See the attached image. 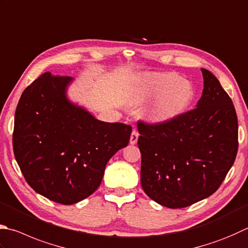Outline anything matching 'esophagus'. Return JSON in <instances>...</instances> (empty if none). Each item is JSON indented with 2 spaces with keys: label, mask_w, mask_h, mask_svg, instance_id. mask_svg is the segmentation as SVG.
I'll return each instance as SVG.
<instances>
[{
  "label": "esophagus",
  "mask_w": 248,
  "mask_h": 248,
  "mask_svg": "<svg viewBox=\"0 0 248 248\" xmlns=\"http://www.w3.org/2000/svg\"><path fill=\"white\" fill-rule=\"evenodd\" d=\"M139 137V134L136 129H134L132 132V135H130V138H129V143L130 144H136L137 143V140Z\"/></svg>",
  "instance_id": "1"
}]
</instances>
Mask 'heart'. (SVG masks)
Segmentation results:
<instances>
[{
	"label": "heart",
	"mask_w": 248,
	"mask_h": 248,
	"mask_svg": "<svg viewBox=\"0 0 248 248\" xmlns=\"http://www.w3.org/2000/svg\"><path fill=\"white\" fill-rule=\"evenodd\" d=\"M154 97L143 118L151 124L170 122L184 112L194 97L192 84L174 72H147L133 82L128 102L138 106Z\"/></svg>",
	"instance_id": "1"
}]
</instances>
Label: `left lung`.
I'll list each match as a JSON object with an SVG mask.
<instances>
[{
	"mask_svg": "<svg viewBox=\"0 0 248 248\" xmlns=\"http://www.w3.org/2000/svg\"><path fill=\"white\" fill-rule=\"evenodd\" d=\"M204 78L197 108L164 124L138 122L144 192L168 208H182L216 192L239 148L237 116L217 78Z\"/></svg>",
	"mask_w": 248,
	"mask_h": 248,
	"instance_id": "8db88e82",
	"label": "left lung"
}]
</instances>
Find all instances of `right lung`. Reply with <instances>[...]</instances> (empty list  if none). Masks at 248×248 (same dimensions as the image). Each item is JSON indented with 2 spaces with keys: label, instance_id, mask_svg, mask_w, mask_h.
Instances as JSON below:
<instances>
[{
  "label": "right lung",
  "instance_id": "right-lung-1",
  "mask_svg": "<svg viewBox=\"0 0 248 248\" xmlns=\"http://www.w3.org/2000/svg\"><path fill=\"white\" fill-rule=\"evenodd\" d=\"M73 78L45 72L17 105L13 148L28 184L43 197L76 204L98 189L110 158L129 142L132 126L97 120L67 97Z\"/></svg>",
  "mask_w": 248,
  "mask_h": 248
}]
</instances>
